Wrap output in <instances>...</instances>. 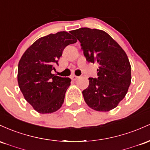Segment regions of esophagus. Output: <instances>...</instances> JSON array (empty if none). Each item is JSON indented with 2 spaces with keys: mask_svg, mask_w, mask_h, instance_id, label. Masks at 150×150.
<instances>
[{
  "mask_svg": "<svg viewBox=\"0 0 150 150\" xmlns=\"http://www.w3.org/2000/svg\"><path fill=\"white\" fill-rule=\"evenodd\" d=\"M79 78V77L77 76H75V75H72L71 76V79L73 81H76V79H78Z\"/></svg>",
  "mask_w": 150,
  "mask_h": 150,
  "instance_id": "1",
  "label": "esophagus"
}]
</instances>
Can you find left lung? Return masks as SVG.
<instances>
[{"instance_id": "left-lung-1", "label": "left lung", "mask_w": 150, "mask_h": 150, "mask_svg": "<svg viewBox=\"0 0 150 150\" xmlns=\"http://www.w3.org/2000/svg\"><path fill=\"white\" fill-rule=\"evenodd\" d=\"M71 33L80 42L87 61L99 64L98 78H88V88L82 91L84 100L97 111L115 108L131 83V66L125 51L103 30L82 28Z\"/></svg>"}]
</instances>
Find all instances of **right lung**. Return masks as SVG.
I'll return each instance as SVG.
<instances>
[{
  "label": "right lung",
  "mask_w": 150,
  "mask_h": 150,
  "mask_svg": "<svg viewBox=\"0 0 150 150\" xmlns=\"http://www.w3.org/2000/svg\"><path fill=\"white\" fill-rule=\"evenodd\" d=\"M77 40L67 32L39 38L22 56L18 81L25 100L40 113H51L62 107L71 79L52 74L67 45Z\"/></svg>",
  "instance_id": "add662e5"
}]
</instances>
